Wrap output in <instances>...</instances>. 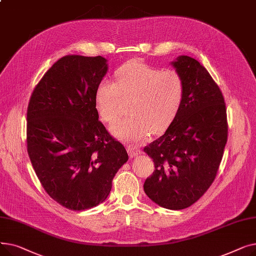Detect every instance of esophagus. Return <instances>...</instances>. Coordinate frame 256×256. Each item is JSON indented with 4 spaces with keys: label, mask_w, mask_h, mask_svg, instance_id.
<instances>
[{
    "label": "esophagus",
    "mask_w": 256,
    "mask_h": 256,
    "mask_svg": "<svg viewBox=\"0 0 256 256\" xmlns=\"http://www.w3.org/2000/svg\"><path fill=\"white\" fill-rule=\"evenodd\" d=\"M128 152L130 158H134V156L140 154L142 152H141L140 148H138V147H136V146H128Z\"/></svg>",
    "instance_id": "34e87169"
}]
</instances>
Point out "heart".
I'll return each mask as SVG.
<instances>
[{
    "instance_id": "1",
    "label": "heart",
    "mask_w": 256,
    "mask_h": 256,
    "mask_svg": "<svg viewBox=\"0 0 256 256\" xmlns=\"http://www.w3.org/2000/svg\"><path fill=\"white\" fill-rule=\"evenodd\" d=\"M116 83L104 78L96 90V109L106 124H115L124 114V98L132 100V116L112 128L115 136L138 143L150 134L166 132L176 120L184 96L182 76L173 70L130 61L115 72Z\"/></svg>"
}]
</instances>
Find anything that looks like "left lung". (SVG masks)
I'll return each mask as SVG.
<instances>
[{"mask_svg": "<svg viewBox=\"0 0 256 256\" xmlns=\"http://www.w3.org/2000/svg\"><path fill=\"white\" fill-rule=\"evenodd\" d=\"M172 64L184 80V102L164 135L144 147L154 171L143 188L160 206L184 210L202 197L216 178L228 124L223 93L206 67L188 56Z\"/></svg>", "mask_w": 256, "mask_h": 256, "instance_id": "1", "label": "left lung"}]
</instances>
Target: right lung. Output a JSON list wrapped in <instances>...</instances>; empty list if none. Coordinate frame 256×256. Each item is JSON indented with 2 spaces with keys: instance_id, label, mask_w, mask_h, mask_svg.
Masks as SVG:
<instances>
[{
  "instance_id": "obj_1",
  "label": "right lung",
  "mask_w": 256,
  "mask_h": 256,
  "mask_svg": "<svg viewBox=\"0 0 256 256\" xmlns=\"http://www.w3.org/2000/svg\"><path fill=\"white\" fill-rule=\"evenodd\" d=\"M108 70L100 56L67 55L34 88L26 109V150L50 198L72 210L106 200L128 158L98 120L96 90Z\"/></svg>"
}]
</instances>
